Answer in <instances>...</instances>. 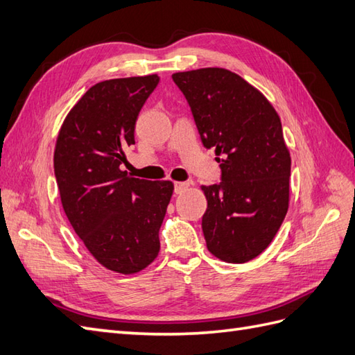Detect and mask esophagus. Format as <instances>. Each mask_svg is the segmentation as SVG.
<instances>
[{
	"mask_svg": "<svg viewBox=\"0 0 355 355\" xmlns=\"http://www.w3.org/2000/svg\"><path fill=\"white\" fill-rule=\"evenodd\" d=\"M188 187H189V182H176L175 184V193L176 194L184 193Z\"/></svg>",
	"mask_w": 355,
	"mask_h": 355,
	"instance_id": "obj_1",
	"label": "esophagus"
}]
</instances>
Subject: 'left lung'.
Wrapping results in <instances>:
<instances>
[{"mask_svg":"<svg viewBox=\"0 0 355 355\" xmlns=\"http://www.w3.org/2000/svg\"><path fill=\"white\" fill-rule=\"evenodd\" d=\"M171 78L203 146L220 157L221 182L202 187L207 250L224 262L252 261L271 244L288 212L291 157L280 117L261 92L227 69Z\"/></svg>","mask_w":355,"mask_h":355,"instance_id":"obj_1","label":"left lung"}]
</instances>
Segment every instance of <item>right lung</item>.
<instances>
[{
	"label": "right lung",
	"mask_w": 355,
	"mask_h": 355,
	"mask_svg": "<svg viewBox=\"0 0 355 355\" xmlns=\"http://www.w3.org/2000/svg\"><path fill=\"white\" fill-rule=\"evenodd\" d=\"M158 75L94 84L69 112L57 138L54 173L76 235L111 271L134 274L159 252V227L173 194L170 180L128 178L120 170L135 144V122Z\"/></svg>",
	"instance_id": "1"
}]
</instances>
